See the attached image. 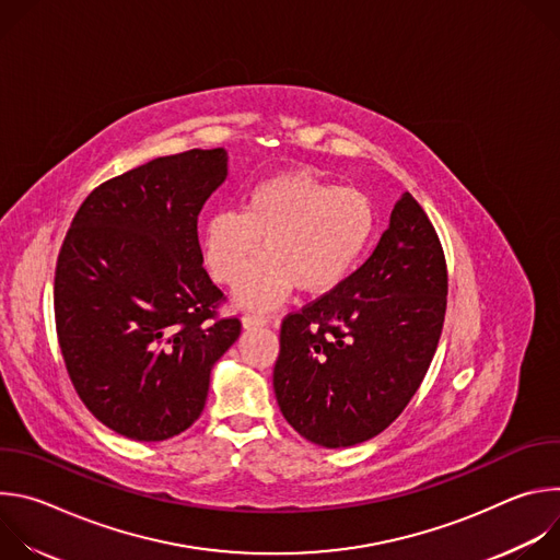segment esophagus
<instances>
[{
	"label": "esophagus",
	"mask_w": 560,
	"mask_h": 560,
	"mask_svg": "<svg viewBox=\"0 0 560 560\" xmlns=\"http://www.w3.org/2000/svg\"><path fill=\"white\" fill-rule=\"evenodd\" d=\"M242 324L246 330H253V328H264V326H270V316H264V314H246L242 318Z\"/></svg>",
	"instance_id": "obj_1"
}]
</instances>
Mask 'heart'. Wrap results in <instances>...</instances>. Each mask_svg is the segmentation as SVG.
Listing matches in <instances>:
<instances>
[{
  "label": "heart",
  "mask_w": 560,
  "mask_h": 560,
  "mask_svg": "<svg viewBox=\"0 0 560 560\" xmlns=\"http://www.w3.org/2000/svg\"><path fill=\"white\" fill-rule=\"evenodd\" d=\"M376 228L372 201L312 173H281L257 184L244 210L219 208L201 225V253L219 283H232L265 236L267 255L240 278L234 299L270 310L296 285L337 290L368 253Z\"/></svg>",
  "instance_id": "b5f03b06"
}]
</instances>
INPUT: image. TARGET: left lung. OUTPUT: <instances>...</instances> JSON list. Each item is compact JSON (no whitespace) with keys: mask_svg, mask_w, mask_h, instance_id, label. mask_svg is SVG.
<instances>
[{"mask_svg":"<svg viewBox=\"0 0 560 560\" xmlns=\"http://www.w3.org/2000/svg\"><path fill=\"white\" fill-rule=\"evenodd\" d=\"M445 296L436 230L404 192L368 261L337 290L283 318L272 383L285 421L322 447L381 434L432 363Z\"/></svg>","mask_w":560,"mask_h":560,"instance_id":"1","label":"left lung"}]
</instances>
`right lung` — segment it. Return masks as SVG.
Listing matches in <instances>:
<instances>
[{
    "label": "right lung",
    "mask_w": 560,
    "mask_h": 560,
    "mask_svg": "<svg viewBox=\"0 0 560 560\" xmlns=\"http://www.w3.org/2000/svg\"><path fill=\"white\" fill-rule=\"evenodd\" d=\"M228 177L223 148L128 171L79 206L55 270V324L84 406L132 441H166L203 412L210 372L242 335L217 318L197 217Z\"/></svg>",
    "instance_id": "obj_1"
}]
</instances>
